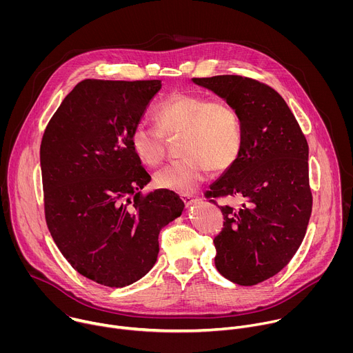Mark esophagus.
<instances>
[{"label":"esophagus","instance_id":"1","mask_svg":"<svg viewBox=\"0 0 353 353\" xmlns=\"http://www.w3.org/2000/svg\"><path fill=\"white\" fill-rule=\"evenodd\" d=\"M180 198L183 199V203L185 204V205H191L194 201L196 199V196L195 195H192V194H190V192H181L180 194Z\"/></svg>","mask_w":353,"mask_h":353}]
</instances>
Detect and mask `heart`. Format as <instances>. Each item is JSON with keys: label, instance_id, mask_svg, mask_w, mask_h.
Returning <instances> with one entry per match:
<instances>
[{"label": "heart", "instance_id": "heart-1", "mask_svg": "<svg viewBox=\"0 0 353 353\" xmlns=\"http://www.w3.org/2000/svg\"><path fill=\"white\" fill-rule=\"evenodd\" d=\"M155 125L137 124L130 145L138 161L159 166L166 157V139L179 141L180 161L155 174L161 188L187 192L203 183L210 170L223 173L237 161L241 123L234 106L221 97L196 93H173L155 108Z\"/></svg>", "mask_w": 353, "mask_h": 353}]
</instances>
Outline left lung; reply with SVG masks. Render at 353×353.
<instances>
[{
    "instance_id": "8db88e82",
    "label": "left lung",
    "mask_w": 353,
    "mask_h": 353,
    "mask_svg": "<svg viewBox=\"0 0 353 353\" xmlns=\"http://www.w3.org/2000/svg\"><path fill=\"white\" fill-rule=\"evenodd\" d=\"M192 81L226 99L240 116V155L205 196L214 204L241 199L240 208L221 207L215 265L226 279L253 286L285 268L305 239L313 207L307 139L270 85L241 75Z\"/></svg>"
}]
</instances>
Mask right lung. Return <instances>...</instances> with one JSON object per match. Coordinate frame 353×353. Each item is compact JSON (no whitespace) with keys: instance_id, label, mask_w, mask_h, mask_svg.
I'll use <instances>...</instances> for the list:
<instances>
[{"instance_id":"obj_1","label":"right lung","mask_w":353,"mask_h":353,"mask_svg":"<svg viewBox=\"0 0 353 353\" xmlns=\"http://www.w3.org/2000/svg\"><path fill=\"white\" fill-rule=\"evenodd\" d=\"M161 86L158 79H83L41 138L47 228L71 267L100 285L141 279L157 263L162 228L184 208L173 191H141L150 176L130 145Z\"/></svg>"}]
</instances>
